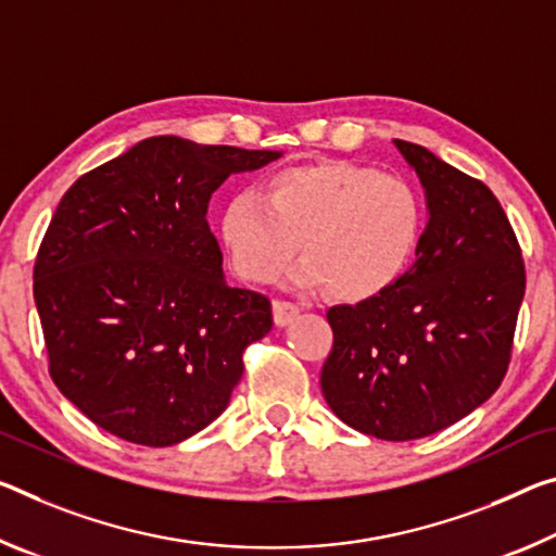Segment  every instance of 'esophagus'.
Wrapping results in <instances>:
<instances>
[{"label":"esophagus","instance_id":"34e87169","mask_svg":"<svg viewBox=\"0 0 556 556\" xmlns=\"http://www.w3.org/2000/svg\"><path fill=\"white\" fill-rule=\"evenodd\" d=\"M271 309H275L277 326H289L299 316V306L294 302H285V299H275V302H271Z\"/></svg>","mask_w":556,"mask_h":556}]
</instances>
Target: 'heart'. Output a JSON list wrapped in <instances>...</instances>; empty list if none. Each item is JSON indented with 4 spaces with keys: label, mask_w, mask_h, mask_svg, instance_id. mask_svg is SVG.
<instances>
[{
    "label": "heart",
    "mask_w": 556,
    "mask_h": 556,
    "mask_svg": "<svg viewBox=\"0 0 556 556\" xmlns=\"http://www.w3.org/2000/svg\"><path fill=\"white\" fill-rule=\"evenodd\" d=\"M426 202L399 173L351 161H314L267 175L260 195L242 190L225 202L217 235L232 271L269 285L302 244V287L343 302L389 292L416 260Z\"/></svg>",
    "instance_id": "1"
}]
</instances>
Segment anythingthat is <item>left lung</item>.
Here are the masks:
<instances>
[{
  "label": "left lung",
  "mask_w": 556,
  "mask_h": 556,
  "mask_svg": "<svg viewBox=\"0 0 556 556\" xmlns=\"http://www.w3.org/2000/svg\"><path fill=\"white\" fill-rule=\"evenodd\" d=\"M426 188L418 260L389 292L326 312L329 408L358 433L418 440L453 426L500 389L513 358L525 260L488 185L395 140Z\"/></svg>",
  "instance_id": "left-lung-1"
}]
</instances>
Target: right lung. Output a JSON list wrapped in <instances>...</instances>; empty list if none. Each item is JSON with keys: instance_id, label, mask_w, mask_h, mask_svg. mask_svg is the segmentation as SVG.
I'll list each match as a JSON object with an SVG mask.
<instances>
[{"instance_id": "add662e5", "label": "right lung", "mask_w": 556, "mask_h": 556, "mask_svg": "<svg viewBox=\"0 0 556 556\" xmlns=\"http://www.w3.org/2000/svg\"><path fill=\"white\" fill-rule=\"evenodd\" d=\"M277 151L140 140L61 198L34 264L56 389L128 443L167 447L227 408L271 304L223 277L213 192Z\"/></svg>"}]
</instances>
